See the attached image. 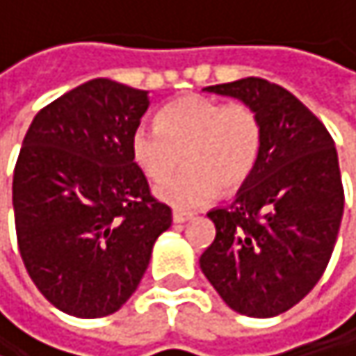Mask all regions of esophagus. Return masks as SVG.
<instances>
[{"label":"esophagus","mask_w":356,"mask_h":356,"mask_svg":"<svg viewBox=\"0 0 356 356\" xmlns=\"http://www.w3.org/2000/svg\"><path fill=\"white\" fill-rule=\"evenodd\" d=\"M190 219H192L190 213H181V211H175V213H172V221H175V223H186V221H190Z\"/></svg>","instance_id":"1"}]
</instances>
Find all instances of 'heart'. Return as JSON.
<instances>
[{"label": "heart", "instance_id": "1", "mask_svg": "<svg viewBox=\"0 0 356 356\" xmlns=\"http://www.w3.org/2000/svg\"><path fill=\"white\" fill-rule=\"evenodd\" d=\"M131 156L149 181H162L186 160V170L156 188L177 211L211 204L221 188L240 190L257 170L263 152V122L246 102L186 95L166 104L156 127L131 133Z\"/></svg>", "mask_w": 356, "mask_h": 356}]
</instances>
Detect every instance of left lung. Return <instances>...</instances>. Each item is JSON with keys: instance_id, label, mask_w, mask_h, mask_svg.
I'll return each instance as SVG.
<instances>
[{"instance_id": "1", "label": "left lung", "mask_w": 356, "mask_h": 356, "mask_svg": "<svg viewBox=\"0 0 356 356\" xmlns=\"http://www.w3.org/2000/svg\"><path fill=\"white\" fill-rule=\"evenodd\" d=\"M250 104L263 122L257 170L227 209L209 213L215 242L200 267L248 317H275L321 280L344 215L338 154L323 122L288 89L259 76L211 85Z\"/></svg>"}]
</instances>
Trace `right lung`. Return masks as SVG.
I'll list each match as a JSON object with an SVG mask.
<instances>
[{
    "mask_svg": "<svg viewBox=\"0 0 356 356\" xmlns=\"http://www.w3.org/2000/svg\"><path fill=\"white\" fill-rule=\"evenodd\" d=\"M147 106V91L93 79L41 108L24 135L12 181L18 250L68 315L116 313L170 227L129 147Z\"/></svg>",
    "mask_w": 356,
    "mask_h": 356,
    "instance_id": "right-lung-1",
    "label": "right lung"
}]
</instances>
